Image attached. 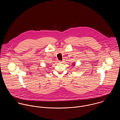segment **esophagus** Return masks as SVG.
Listing matches in <instances>:
<instances>
[{"instance_id":"1","label":"esophagus","mask_w":120,"mask_h":120,"mask_svg":"<svg viewBox=\"0 0 120 120\" xmlns=\"http://www.w3.org/2000/svg\"><path fill=\"white\" fill-rule=\"evenodd\" d=\"M59 62L60 63H62L63 62V61H59Z\"/></svg>"}]
</instances>
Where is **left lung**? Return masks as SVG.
Listing matches in <instances>:
<instances>
[{
	"label": "left lung",
	"mask_w": 120,
	"mask_h": 120,
	"mask_svg": "<svg viewBox=\"0 0 120 120\" xmlns=\"http://www.w3.org/2000/svg\"><path fill=\"white\" fill-rule=\"evenodd\" d=\"M75 64H73V65L72 66H75Z\"/></svg>",
	"instance_id": "obj_1"
}]
</instances>
